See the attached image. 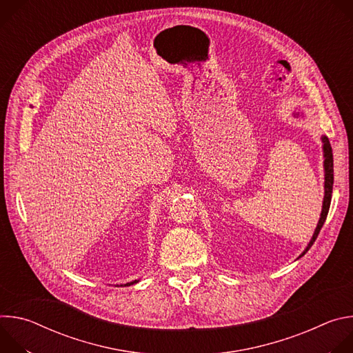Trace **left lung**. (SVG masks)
I'll return each instance as SVG.
<instances>
[{
    "mask_svg": "<svg viewBox=\"0 0 353 353\" xmlns=\"http://www.w3.org/2000/svg\"><path fill=\"white\" fill-rule=\"evenodd\" d=\"M299 116V114H296ZM321 141H323V152H324V172H325V181H324V201H323V210H321V215H320V221L317 223V228L314 230V234L310 240V243L307 244L306 250L301 253L299 257H303L307 251L310 250V247L313 245V243L316 241L325 219H327V215H328V210H330V204H331V196H332V184H334V159H332V149H331V143H330V139L323 135L321 137Z\"/></svg>",
    "mask_w": 353,
    "mask_h": 353,
    "instance_id": "obj_1",
    "label": "left lung"
}]
</instances>
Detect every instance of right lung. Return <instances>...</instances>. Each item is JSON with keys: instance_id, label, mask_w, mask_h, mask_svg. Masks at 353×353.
<instances>
[{"instance_id": "obj_1", "label": "right lung", "mask_w": 353, "mask_h": 353, "mask_svg": "<svg viewBox=\"0 0 353 353\" xmlns=\"http://www.w3.org/2000/svg\"><path fill=\"white\" fill-rule=\"evenodd\" d=\"M138 281L135 279V281H132V282H127V283H124V285H120V286H130V285H134V283H137Z\"/></svg>"}]
</instances>
